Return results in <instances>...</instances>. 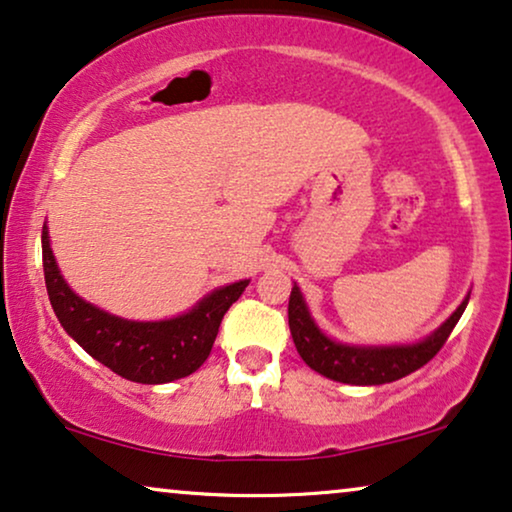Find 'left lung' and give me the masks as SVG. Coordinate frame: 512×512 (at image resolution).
<instances>
[{
  "label": "left lung",
  "mask_w": 512,
  "mask_h": 512,
  "mask_svg": "<svg viewBox=\"0 0 512 512\" xmlns=\"http://www.w3.org/2000/svg\"><path fill=\"white\" fill-rule=\"evenodd\" d=\"M468 305V298L457 307V312L429 335L424 342L412 347H349L340 342L328 340L324 333L314 326L307 312L305 300L300 296L298 286L291 289L289 298V328L293 345L298 354L312 370L328 380L345 384H387L401 377L415 373L436 356L450 338L452 328L457 326Z\"/></svg>",
  "instance_id": "8db88e82"
}]
</instances>
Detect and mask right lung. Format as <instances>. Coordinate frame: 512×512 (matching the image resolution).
I'll use <instances>...</instances> for the list:
<instances>
[{
  "label": "right lung",
  "instance_id": "1",
  "mask_svg": "<svg viewBox=\"0 0 512 512\" xmlns=\"http://www.w3.org/2000/svg\"><path fill=\"white\" fill-rule=\"evenodd\" d=\"M46 291L62 328L125 380L165 384L186 377L207 361L223 314L242 296L249 279L235 282L202 300L188 314L167 321H128L97 310L69 289L55 265L48 230L41 233Z\"/></svg>",
  "mask_w": 512,
  "mask_h": 512
}]
</instances>
